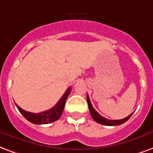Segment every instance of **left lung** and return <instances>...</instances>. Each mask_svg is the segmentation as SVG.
Segmentation results:
<instances>
[{
    "instance_id": "1",
    "label": "left lung",
    "mask_w": 153,
    "mask_h": 153,
    "mask_svg": "<svg viewBox=\"0 0 153 153\" xmlns=\"http://www.w3.org/2000/svg\"><path fill=\"white\" fill-rule=\"evenodd\" d=\"M87 100H88V108H89V110H90V114H91V116L92 117V118L94 119L95 122H97V123H100V124H102V125L105 126H119L123 124L124 123H126L128 119H130V117H131L132 114H130L129 116H127L125 118L120 120H109L105 118V117H102L101 115H100L98 113H97L95 108H93V106L91 105V103L90 101V98L88 97V95H87Z\"/></svg>"
}]
</instances>
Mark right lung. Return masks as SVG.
<instances>
[{
	"label": "right lung",
	"mask_w": 153,
	"mask_h": 153,
	"mask_svg": "<svg viewBox=\"0 0 153 153\" xmlns=\"http://www.w3.org/2000/svg\"><path fill=\"white\" fill-rule=\"evenodd\" d=\"M71 88H68L65 94L59 100V101L56 103L53 108L48 109V110H46V111L38 113V114H33V113L27 112L24 109H22V108H20L17 104H15V105H16L17 108L19 110V112L30 123L37 124V125L48 124V123H53L56 120H58L60 117L62 116L63 110H64V107H65V100L67 99L69 94L71 93Z\"/></svg>",
	"instance_id": "1"
}]
</instances>
